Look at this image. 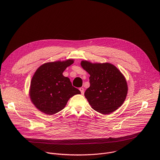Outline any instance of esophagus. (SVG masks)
<instances>
[{"label": "esophagus", "mask_w": 160, "mask_h": 160, "mask_svg": "<svg viewBox=\"0 0 160 160\" xmlns=\"http://www.w3.org/2000/svg\"><path fill=\"white\" fill-rule=\"evenodd\" d=\"M79 90H80L81 94H82V95H83V94H84V88H83V87H80V88H79Z\"/></svg>", "instance_id": "34e87169"}]
</instances>
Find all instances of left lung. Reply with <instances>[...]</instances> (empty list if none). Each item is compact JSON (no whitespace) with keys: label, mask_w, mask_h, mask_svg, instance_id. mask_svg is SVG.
Returning a JSON list of instances; mask_svg holds the SVG:
<instances>
[{"label":"left lung","mask_w":160,"mask_h":160,"mask_svg":"<svg viewBox=\"0 0 160 160\" xmlns=\"http://www.w3.org/2000/svg\"><path fill=\"white\" fill-rule=\"evenodd\" d=\"M81 66L89 75L90 87L85 97L95 111L108 115L124 102L128 85L122 72L109 62L92 63L82 61Z\"/></svg>","instance_id":"8db88e82"}]
</instances>
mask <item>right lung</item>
Returning <instances> with one entry per match:
<instances>
[{
    "label": "right lung",
    "instance_id": "add662e5",
    "mask_svg": "<svg viewBox=\"0 0 160 160\" xmlns=\"http://www.w3.org/2000/svg\"><path fill=\"white\" fill-rule=\"evenodd\" d=\"M74 62L73 59L49 62L41 65L30 83L31 101L41 112L52 115L64 108L72 97L80 91L72 86L69 78L62 73Z\"/></svg>",
    "mask_w": 160,
    "mask_h": 160
}]
</instances>
